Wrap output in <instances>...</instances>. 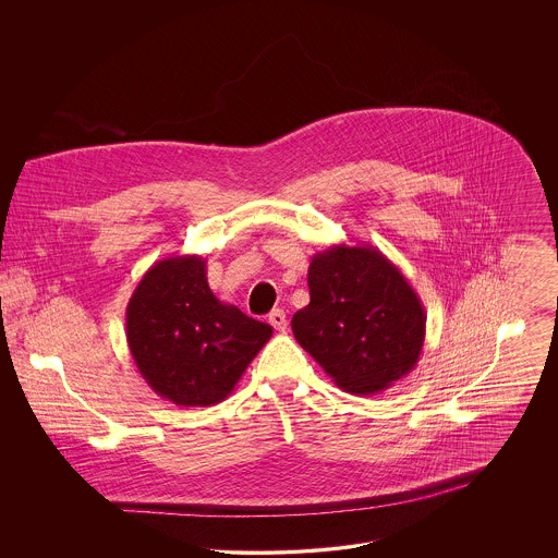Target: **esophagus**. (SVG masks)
Returning a JSON list of instances; mask_svg holds the SVG:
<instances>
[{
  "label": "esophagus",
  "mask_w": 558,
  "mask_h": 558,
  "mask_svg": "<svg viewBox=\"0 0 558 558\" xmlns=\"http://www.w3.org/2000/svg\"><path fill=\"white\" fill-rule=\"evenodd\" d=\"M267 319H269V324H271L278 332H284V330H287V314H284L282 310H274Z\"/></svg>",
  "instance_id": "esophagus-1"
}]
</instances>
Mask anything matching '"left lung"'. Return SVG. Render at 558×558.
<instances>
[{
	"mask_svg": "<svg viewBox=\"0 0 558 558\" xmlns=\"http://www.w3.org/2000/svg\"><path fill=\"white\" fill-rule=\"evenodd\" d=\"M307 287L310 303L292 316V332L337 387L374 396L416 366L425 307L378 248L335 244L319 251Z\"/></svg>",
	"mask_w": 558,
	"mask_h": 558,
	"instance_id": "1",
	"label": "left lung"
}]
</instances>
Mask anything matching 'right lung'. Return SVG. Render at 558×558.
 Returning a JSON list of instances; mask_svg holds the SVG:
<instances>
[{
  "mask_svg": "<svg viewBox=\"0 0 558 558\" xmlns=\"http://www.w3.org/2000/svg\"><path fill=\"white\" fill-rule=\"evenodd\" d=\"M128 345L150 389L175 405L228 398L271 337V326L221 303L198 255L150 267L125 312Z\"/></svg>",
  "mask_w": 558,
  "mask_h": 558,
  "instance_id": "1",
  "label": "right lung"
}]
</instances>
